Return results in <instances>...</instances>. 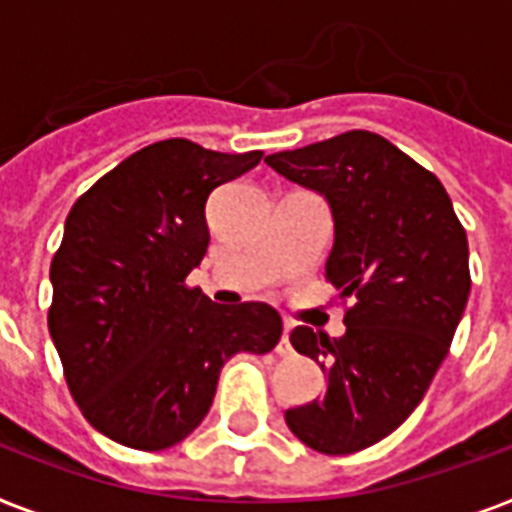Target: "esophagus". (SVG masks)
Wrapping results in <instances>:
<instances>
[{"label":"esophagus","mask_w":512,"mask_h":512,"mask_svg":"<svg viewBox=\"0 0 512 512\" xmlns=\"http://www.w3.org/2000/svg\"><path fill=\"white\" fill-rule=\"evenodd\" d=\"M276 353L284 358L295 353V350H292V342H289V324H284V332H281V340H279V345H276Z\"/></svg>","instance_id":"obj_1"}]
</instances>
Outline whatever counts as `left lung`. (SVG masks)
Wrapping results in <instances>:
<instances>
[{
    "mask_svg": "<svg viewBox=\"0 0 512 512\" xmlns=\"http://www.w3.org/2000/svg\"><path fill=\"white\" fill-rule=\"evenodd\" d=\"M265 164L324 196L335 223L327 279L356 297L342 337L292 329L297 353L327 372V393L284 420L316 452H361L420 406L444 364L470 295L468 236L441 180L374 132Z\"/></svg>",
    "mask_w": 512,
    "mask_h": 512,
    "instance_id": "1",
    "label": "left lung"
}]
</instances>
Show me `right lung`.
I'll return each mask as SVG.
<instances>
[{
  "label": "right lung",
  "instance_id": "right-lung-1",
  "mask_svg": "<svg viewBox=\"0 0 512 512\" xmlns=\"http://www.w3.org/2000/svg\"><path fill=\"white\" fill-rule=\"evenodd\" d=\"M260 159L162 140L127 156L68 212L47 327L71 396L116 444H180L207 417L225 361L276 348V308L217 305L185 287L207 255L209 193Z\"/></svg>",
  "mask_w": 512,
  "mask_h": 512
}]
</instances>
